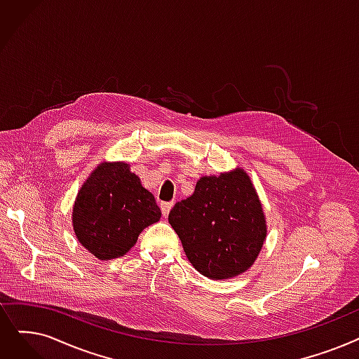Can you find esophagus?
<instances>
[{"label": "esophagus", "mask_w": 359, "mask_h": 359, "mask_svg": "<svg viewBox=\"0 0 359 359\" xmlns=\"http://www.w3.org/2000/svg\"><path fill=\"white\" fill-rule=\"evenodd\" d=\"M173 202H161V212H163V215L164 217H167L168 215V212H170V210L173 208Z\"/></svg>", "instance_id": "obj_1"}]
</instances>
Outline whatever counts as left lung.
<instances>
[{
	"mask_svg": "<svg viewBox=\"0 0 359 359\" xmlns=\"http://www.w3.org/2000/svg\"><path fill=\"white\" fill-rule=\"evenodd\" d=\"M168 223L192 266L212 280L246 271L267 236L262 205L243 168L201 177L194 194L170 211Z\"/></svg>",
	"mask_w": 359,
	"mask_h": 359,
	"instance_id": "obj_1",
	"label": "left lung"
}]
</instances>
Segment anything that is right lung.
I'll list each match as a JSON object with an SVG mask.
<instances>
[{
	"label": "right lung",
	"instance_id": "right-lung-1",
	"mask_svg": "<svg viewBox=\"0 0 359 359\" xmlns=\"http://www.w3.org/2000/svg\"><path fill=\"white\" fill-rule=\"evenodd\" d=\"M160 218L154 195L128 163H101L77 194L72 222L79 243L105 261L123 257Z\"/></svg>",
	"mask_w": 359,
	"mask_h": 359
}]
</instances>
